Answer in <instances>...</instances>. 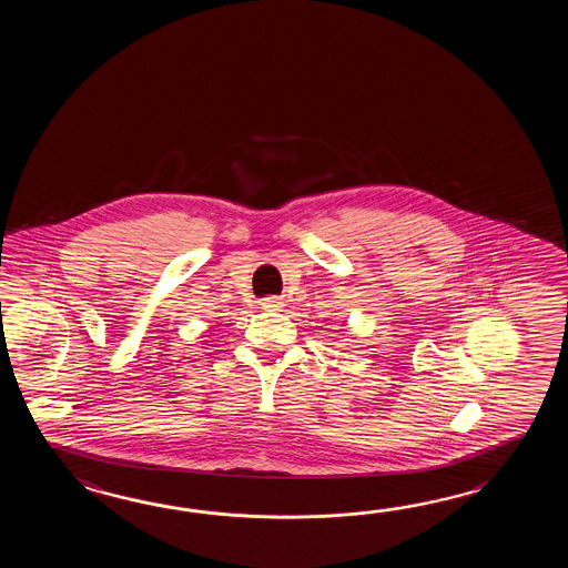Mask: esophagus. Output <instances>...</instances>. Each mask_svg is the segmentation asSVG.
I'll use <instances>...</instances> for the list:
<instances>
[{
	"instance_id": "esophagus-1",
	"label": "esophagus",
	"mask_w": 568,
	"mask_h": 568,
	"mask_svg": "<svg viewBox=\"0 0 568 568\" xmlns=\"http://www.w3.org/2000/svg\"><path fill=\"white\" fill-rule=\"evenodd\" d=\"M260 304H262V308H264V311H272V313H276V311H282V308H284V302L276 298V296H267V298H264Z\"/></svg>"
}]
</instances>
